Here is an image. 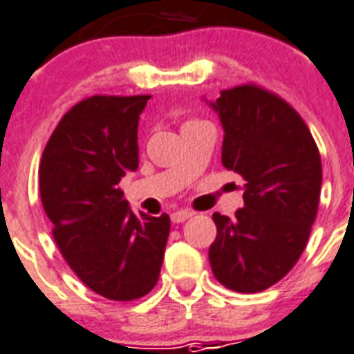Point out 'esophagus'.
Returning a JSON list of instances; mask_svg holds the SVG:
<instances>
[{"mask_svg":"<svg viewBox=\"0 0 354 354\" xmlns=\"http://www.w3.org/2000/svg\"><path fill=\"white\" fill-rule=\"evenodd\" d=\"M194 213L193 211H189V209H180V211H174L171 215V221L174 222V224H180V222H185L187 218H191Z\"/></svg>","mask_w":354,"mask_h":354,"instance_id":"34e87169","label":"esophagus"}]
</instances>
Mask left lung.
Returning a JSON list of instances; mask_svg holds the SVG:
<instances>
[{"label": "left lung", "mask_w": 354, "mask_h": 354, "mask_svg": "<svg viewBox=\"0 0 354 354\" xmlns=\"http://www.w3.org/2000/svg\"><path fill=\"white\" fill-rule=\"evenodd\" d=\"M209 106L224 128L222 165L246 182L244 207L213 215L211 270L230 290H266L307 246L322 191L318 147L299 113L257 86L224 90Z\"/></svg>", "instance_id": "left-lung-1"}]
</instances>
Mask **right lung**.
<instances>
[{
  "label": "right lung",
  "mask_w": 354,
  "mask_h": 354,
  "mask_svg": "<svg viewBox=\"0 0 354 354\" xmlns=\"http://www.w3.org/2000/svg\"><path fill=\"white\" fill-rule=\"evenodd\" d=\"M150 95H93L69 110L46 145L40 196L58 250L90 290L113 301L158 283L169 215H136L121 178L138 171L139 115Z\"/></svg>",
  "instance_id": "1"
}]
</instances>
